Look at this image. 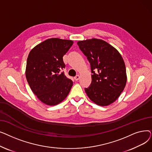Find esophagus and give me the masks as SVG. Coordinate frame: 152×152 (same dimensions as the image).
Returning a JSON list of instances; mask_svg holds the SVG:
<instances>
[{
    "label": "esophagus",
    "mask_w": 152,
    "mask_h": 152,
    "mask_svg": "<svg viewBox=\"0 0 152 152\" xmlns=\"http://www.w3.org/2000/svg\"><path fill=\"white\" fill-rule=\"evenodd\" d=\"M79 77H80V76H79V75H76V76L75 77V79L76 81H77V80H79Z\"/></svg>",
    "instance_id": "1"
}]
</instances>
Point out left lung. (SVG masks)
<instances>
[{"label": "left lung", "mask_w": 152, "mask_h": 152, "mask_svg": "<svg viewBox=\"0 0 152 152\" xmlns=\"http://www.w3.org/2000/svg\"><path fill=\"white\" fill-rule=\"evenodd\" d=\"M77 45L91 63L92 83L85 89L87 96L98 105L111 104L121 95L127 82L121 55L102 39L84 40L78 41Z\"/></svg>", "instance_id": "left-lung-1"}]
</instances>
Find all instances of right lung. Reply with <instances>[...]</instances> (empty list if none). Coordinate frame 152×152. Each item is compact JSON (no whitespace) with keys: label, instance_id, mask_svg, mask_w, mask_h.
Segmentation results:
<instances>
[{"label":"right lung","instance_id":"add662e5","mask_svg":"<svg viewBox=\"0 0 152 152\" xmlns=\"http://www.w3.org/2000/svg\"><path fill=\"white\" fill-rule=\"evenodd\" d=\"M73 44L71 40L50 38L32 49L27 58L26 77L33 92L45 104L53 106L65 100L73 83L60 70L63 57Z\"/></svg>","mask_w":152,"mask_h":152}]
</instances>
